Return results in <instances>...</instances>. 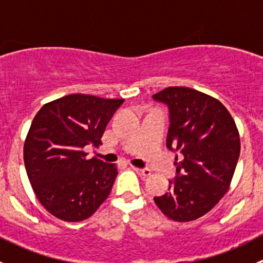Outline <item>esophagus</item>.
Segmentation results:
<instances>
[{"mask_svg":"<svg viewBox=\"0 0 263 263\" xmlns=\"http://www.w3.org/2000/svg\"><path fill=\"white\" fill-rule=\"evenodd\" d=\"M132 168H134V171L136 172V173H139L140 176H142V177H148L151 174L150 169H147V168H135V166H132Z\"/></svg>","mask_w":263,"mask_h":263,"instance_id":"esophagus-1","label":"esophagus"}]
</instances>
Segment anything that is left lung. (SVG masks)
<instances>
[{"label": "left lung", "mask_w": 263, "mask_h": 263, "mask_svg": "<svg viewBox=\"0 0 263 263\" xmlns=\"http://www.w3.org/2000/svg\"><path fill=\"white\" fill-rule=\"evenodd\" d=\"M153 99L168 107L166 147L177 154L169 192L154 201L169 219L192 221L208 214L229 190L239 159V134L227 108L195 89L171 86Z\"/></svg>", "instance_id": "8db88e82"}]
</instances>
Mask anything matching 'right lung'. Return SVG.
<instances>
[{"mask_svg":"<svg viewBox=\"0 0 263 263\" xmlns=\"http://www.w3.org/2000/svg\"><path fill=\"white\" fill-rule=\"evenodd\" d=\"M123 102L71 94L44 104L34 117L24 163L36 198L53 216L81 221L109 196L118 172L113 164L85 158L84 147L102 144L108 122Z\"/></svg>","mask_w":263,"mask_h":263,"instance_id":"right-lung-1","label":"right lung"}]
</instances>
